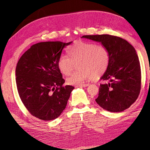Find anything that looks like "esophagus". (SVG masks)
Segmentation results:
<instances>
[{
  "label": "esophagus",
  "instance_id": "obj_1",
  "mask_svg": "<svg viewBox=\"0 0 150 150\" xmlns=\"http://www.w3.org/2000/svg\"><path fill=\"white\" fill-rule=\"evenodd\" d=\"M89 84H80V85H78V86H76V88H78V87H86V86H89Z\"/></svg>",
  "mask_w": 150,
  "mask_h": 150
}]
</instances>
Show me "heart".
I'll use <instances>...</instances> for the list:
<instances>
[{
    "label": "heart",
    "mask_w": 150,
    "mask_h": 150,
    "mask_svg": "<svg viewBox=\"0 0 150 150\" xmlns=\"http://www.w3.org/2000/svg\"><path fill=\"white\" fill-rule=\"evenodd\" d=\"M67 52L68 56H61L57 66L62 73L67 76L76 64L78 69L67 79L70 85L83 84L86 80L99 78L110 64V50L103 44L78 41L68 47Z\"/></svg>",
    "instance_id": "1"
}]
</instances>
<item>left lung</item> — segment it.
Returning a JSON list of instances; mask_svg holds the SVG:
<instances>
[{"label":"left lung","instance_id":"1","mask_svg":"<svg viewBox=\"0 0 150 150\" xmlns=\"http://www.w3.org/2000/svg\"><path fill=\"white\" fill-rule=\"evenodd\" d=\"M82 38L100 42L110 52V61L101 79L96 103L110 112H117L131 106L138 98L142 85L139 58L134 48L117 36L86 35Z\"/></svg>","mask_w":150,"mask_h":150}]
</instances>
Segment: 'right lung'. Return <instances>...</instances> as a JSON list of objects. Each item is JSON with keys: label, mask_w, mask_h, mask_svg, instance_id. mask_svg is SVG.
Wrapping results in <instances>:
<instances>
[{"label": "right lung", "mask_w": 150, "mask_h": 150, "mask_svg": "<svg viewBox=\"0 0 150 150\" xmlns=\"http://www.w3.org/2000/svg\"><path fill=\"white\" fill-rule=\"evenodd\" d=\"M72 42H42L33 45L19 59L16 81L19 97L30 114L53 120L66 108L73 86L65 81L58 68L62 49Z\"/></svg>", "instance_id": "1"}]
</instances>
